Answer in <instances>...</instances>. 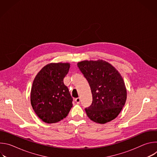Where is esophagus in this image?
Here are the masks:
<instances>
[{"mask_svg":"<svg viewBox=\"0 0 157 157\" xmlns=\"http://www.w3.org/2000/svg\"><path fill=\"white\" fill-rule=\"evenodd\" d=\"M75 100V102H76L77 104H79V102H80V98H76Z\"/></svg>","mask_w":157,"mask_h":157,"instance_id":"esophagus-1","label":"esophagus"}]
</instances>
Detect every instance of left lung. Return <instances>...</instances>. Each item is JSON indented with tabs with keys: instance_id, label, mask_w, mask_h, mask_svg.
Wrapping results in <instances>:
<instances>
[{
	"instance_id": "left-lung-1",
	"label": "left lung",
	"mask_w": 157,
	"mask_h": 157,
	"mask_svg": "<svg viewBox=\"0 0 157 157\" xmlns=\"http://www.w3.org/2000/svg\"><path fill=\"white\" fill-rule=\"evenodd\" d=\"M77 64L91 89L93 102L85 109L87 117L102 124L116 119L127 99V89L119 72L102 59L84 60Z\"/></svg>"
}]
</instances>
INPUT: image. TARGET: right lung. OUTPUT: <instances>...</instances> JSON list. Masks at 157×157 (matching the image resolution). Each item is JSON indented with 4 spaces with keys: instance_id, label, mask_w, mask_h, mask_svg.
<instances>
[{
    "instance_id": "right-lung-1",
    "label": "right lung",
    "mask_w": 157,
    "mask_h": 157,
    "mask_svg": "<svg viewBox=\"0 0 157 157\" xmlns=\"http://www.w3.org/2000/svg\"><path fill=\"white\" fill-rule=\"evenodd\" d=\"M70 67L69 63H52L44 66L33 82L31 104L37 116L48 124L66 117L73 106V98L63 82Z\"/></svg>"
}]
</instances>
